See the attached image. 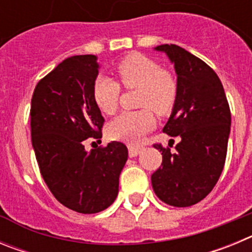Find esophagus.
Returning a JSON list of instances; mask_svg holds the SVG:
<instances>
[{
	"mask_svg": "<svg viewBox=\"0 0 252 252\" xmlns=\"http://www.w3.org/2000/svg\"><path fill=\"white\" fill-rule=\"evenodd\" d=\"M141 153V148H136V146H128V155L130 158L137 157Z\"/></svg>",
	"mask_w": 252,
	"mask_h": 252,
	"instance_id": "1",
	"label": "esophagus"
}]
</instances>
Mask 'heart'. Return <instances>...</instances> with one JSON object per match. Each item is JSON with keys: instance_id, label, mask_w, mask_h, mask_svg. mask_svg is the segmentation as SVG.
I'll return each mask as SVG.
<instances>
[{"instance_id": "b5f03b06", "label": "heart", "mask_w": 252, "mask_h": 252, "mask_svg": "<svg viewBox=\"0 0 252 252\" xmlns=\"http://www.w3.org/2000/svg\"><path fill=\"white\" fill-rule=\"evenodd\" d=\"M122 84L127 88H139V106L149 107L140 111L122 112L107 126V135L112 140L137 145L142 136L155 125L158 115L165 116L174 107L178 94L175 78L162 70L159 63L142 54H130L116 65ZM120 84L112 78L101 75L93 84V101L106 115H112L117 108Z\"/></svg>"}]
</instances>
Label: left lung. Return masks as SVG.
I'll return each instance as SVG.
<instances>
[{
  "mask_svg": "<svg viewBox=\"0 0 252 252\" xmlns=\"http://www.w3.org/2000/svg\"><path fill=\"white\" fill-rule=\"evenodd\" d=\"M154 50L165 53L177 74L178 94L162 132L179 136L175 153L160 144L161 166L151 175L160 201L189 207L213 189L223 170L231 130L230 106L218 75L203 60L174 44Z\"/></svg>",
  "mask_w": 252,
  "mask_h": 252,
  "instance_id": "obj_1",
  "label": "left lung"
}]
</instances>
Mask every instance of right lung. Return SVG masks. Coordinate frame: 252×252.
<instances>
[{
	"label": "right lung",
	"instance_id": "1",
	"mask_svg": "<svg viewBox=\"0 0 252 252\" xmlns=\"http://www.w3.org/2000/svg\"><path fill=\"white\" fill-rule=\"evenodd\" d=\"M98 69L95 55L66 58L37 83L31 98V142L40 173L60 203L84 215L115 202L128 157L119 141L84 149V140L102 137L104 119L93 101Z\"/></svg>",
	"mask_w": 252,
	"mask_h": 252
}]
</instances>
